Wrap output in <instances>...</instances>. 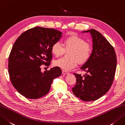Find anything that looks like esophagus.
<instances>
[{
	"label": "esophagus",
	"instance_id": "esophagus-1",
	"mask_svg": "<svg viewBox=\"0 0 125 125\" xmlns=\"http://www.w3.org/2000/svg\"><path fill=\"white\" fill-rule=\"evenodd\" d=\"M62 74H65V75H67V74H69V73L68 72H66V71H65V70H62Z\"/></svg>",
	"mask_w": 125,
	"mask_h": 125
}]
</instances>
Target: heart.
I'll list each match as a JSON object with an SVG mask.
<instances>
[{
    "label": "heart",
    "mask_w": 125,
    "mask_h": 125,
    "mask_svg": "<svg viewBox=\"0 0 125 125\" xmlns=\"http://www.w3.org/2000/svg\"><path fill=\"white\" fill-rule=\"evenodd\" d=\"M66 51H70L69 58H61L56 60L54 65L61 69L69 71L76 67L79 62L84 64L90 57L92 52V46L90 43L86 42L83 39L77 36H70L66 38L63 42V45L59 41L53 44L51 50L56 57L63 55Z\"/></svg>",
    "instance_id": "1"
}]
</instances>
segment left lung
Returning a JSON list of instances; mask_svg holds the SVG:
<instances>
[{"instance_id":"1","label":"left lung","mask_w":125,"mask_h":125,"mask_svg":"<svg viewBox=\"0 0 125 125\" xmlns=\"http://www.w3.org/2000/svg\"><path fill=\"white\" fill-rule=\"evenodd\" d=\"M89 32L93 39V50L88 61L81 67L86 72L84 77L74 73L76 84L72 88L78 98L84 101H95L104 95L113 83L116 68L114 48L101 33L94 29Z\"/></svg>"}]
</instances>
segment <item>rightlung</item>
<instances>
[{"mask_svg": "<svg viewBox=\"0 0 125 125\" xmlns=\"http://www.w3.org/2000/svg\"><path fill=\"white\" fill-rule=\"evenodd\" d=\"M62 33L53 29L35 27L17 39L9 57V74L13 86L26 98L37 99L49 92L52 81L61 76L58 67L41 72L40 66H49L51 48Z\"/></svg>", "mask_w": 125, "mask_h": 125, "instance_id": "add662e5", "label": "right lung"}]
</instances>
